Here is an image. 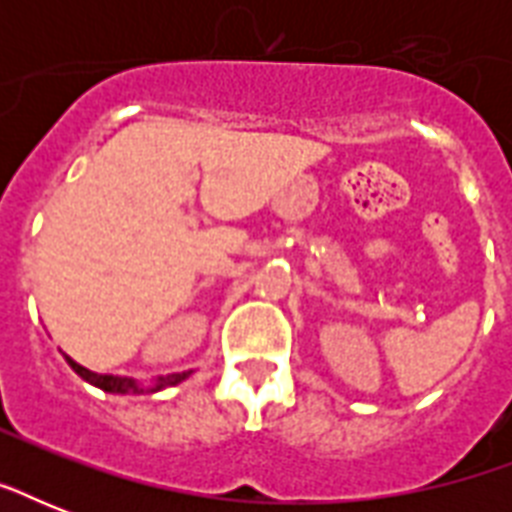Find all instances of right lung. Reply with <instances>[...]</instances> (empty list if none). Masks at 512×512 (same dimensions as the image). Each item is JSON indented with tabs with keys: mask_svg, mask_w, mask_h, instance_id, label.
Returning a JSON list of instances; mask_svg holds the SVG:
<instances>
[{
	"mask_svg": "<svg viewBox=\"0 0 512 512\" xmlns=\"http://www.w3.org/2000/svg\"><path fill=\"white\" fill-rule=\"evenodd\" d=\"M66 356V353H63ZM68 366L74 369L82 380H87L90 385H95V388L106 390V393H122V396H140V393H156V390H164V388H172V385H177V382H183L191 377V369L188 372H177V374H167V377H156L154 385H143V382L132 380V377H119V374H98V372H90L87 366L76 364L74 358L66 356Z\"/></svg>",
	"mask_w": 512,
	"mask_h": 512,
	"instance_id": "1",
	"label": "right lung"
}]
</instances>
